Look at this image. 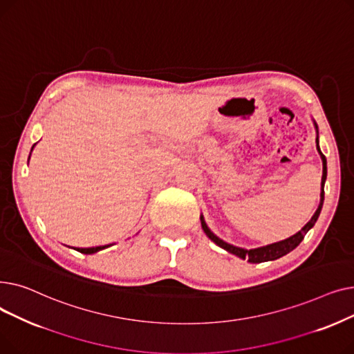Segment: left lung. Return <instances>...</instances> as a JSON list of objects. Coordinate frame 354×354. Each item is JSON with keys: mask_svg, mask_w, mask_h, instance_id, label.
<instances>
[{"mask_svg": "<svg viewBox=\"0 0 354 354\" xmlns=\"http://www.w3.org/2000/svg\"><path fill=\"white\" fill-rule=\"evenodd\" d=\"M314 126H315V130H317V138H315V143H317V151L322 156V160H323V176H322V192H320V203H319V208L317 211L314 212V215L311 216V219L307 222V224L297 232L294 234L292 236L287 238V239H283L280 241V243H274V244H270V245H266V247H259V248H254V250H245V248H239V247H235V245H231L228 243H225V241H222L221 238H218L207 225L205 219H203V216L201 215V225H202V230L203 232L207 234V236L214 241V243L224 248L225 251L243 258V259H248L250 263H264V261H274V259L277 258H281L283 255L288 254L290 251H292L297 245H299L301 241L304 239V235L314 227L315 222H317L319 219V215L322 212V208H323V202H324V182H326V178H327V160H326V156L322 153L320 151V146H319V127H317V123L314 122Z\"/></svg>", "mask_w": 354, "mask_h": 354, "instance_id": "left-lung-1", "label": "left lung"}]
</instances>
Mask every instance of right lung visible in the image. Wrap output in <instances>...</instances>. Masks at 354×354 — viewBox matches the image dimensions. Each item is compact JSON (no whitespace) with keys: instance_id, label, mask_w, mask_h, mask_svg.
<instances>
[{"instance_id":"1","label":"right lung","mask_w":354,"mask_h":354,"mask_svg":"<svg viewBox=\"0 0 354 354\" xmlns=\"http://www.w3.org/2000/svg\"><path fill=\"white\" fill-rule=\"evenodd\" d=\"M35 146V145H34ZM32 146V147H34ZM32 147H31V151H32ZM30 159V158H28ZM111 245V244H110ZM110 245H100V247H91V248H77V251L79 252H83V254H95V252H97V251H100V250H104V248H107V247H110Z\"/></svg>"}]
</instances>
